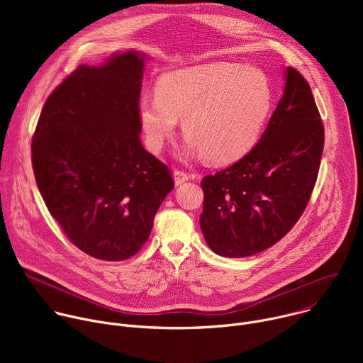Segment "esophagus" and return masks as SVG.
Listing matches in <instances>:
<instances>
[{
    "instance_id": "34e87169",
    "label": "esophagus",
    "mask_w": 363,
    "mask_h": 363,
    "mask_svg": "<svg viewBox=\"0 0 363 363\" xmlns=\"http://www.w3.org/2000/svg\"><path fill=\"white\" fill-rule=\"evenodd\" d=\"M189 179V175L186 174V172H184V171H179V169H177V171H174V182H175V185L178 186V185H182L185 181H188Z\"/></svg>"
}]
</instances>
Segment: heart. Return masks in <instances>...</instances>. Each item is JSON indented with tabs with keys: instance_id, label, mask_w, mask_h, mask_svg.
<instances>
[{
	"instance_id": "b5f03b06",
	"label": "heart",
	"mask_w": 363,
	"mask_h": 363,
	"mask_svg": "<svg viewBox=\"0 0 363 363\" xmlns=\"http://www.w3.org/2000/svg\"><path fill=\"white\" fill-rule=\"evenodd\" d=\"M272 84L258 67L217 62L169 72L157 96H142L138 118L146 146L158 153L182 121L186 135L179 155L230 164L255 145L270 116Z\"/></svg>"
}]
</instances>
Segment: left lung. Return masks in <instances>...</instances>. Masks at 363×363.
<instances>
[{
	"label": "left lung",
	"instance_id": "left-lung-1",
	"mask_svg": "<svg viewBox=\"0 0 363 363\" xmlns=\"http://www.w3.org/2000/svg\"><path fill=\"white\" fill-rule=\"evenodd\" d=\"M323 143L312 90L287 67L283 96L262 139L238 162L201 181L199 225L210 248L240 258L281 240L312 195Z\"/></svg>",
	"mask_w": 363,
	"mask_h": 363
}]
</instances>
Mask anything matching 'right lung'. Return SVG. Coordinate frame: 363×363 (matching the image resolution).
<instances>
[{
	"mask_svg": "<svg viewBox=\"0 0 363 363\" xmlns=\"http://www.w3.org/2000/svg\"><path fill=\"white\" fill-rule=\"evenodd\" d=\"M146 60L128 50L100 66L80 65L45 100L31 142L35 182L50 214L99 260L135 255L174 188L168 167L139 139Z\"/></svg>",
	"mask_w": 363,
	"mask_h": 363,
	"instance_id": "right-lung-1",
	"label": "right lung"
}]
</instances>
